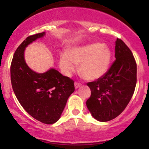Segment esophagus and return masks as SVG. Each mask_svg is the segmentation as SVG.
I'll list each match as a JSON object with an SVG mask.
<instances>
[{
	"mask_svg": "<svg viewBox=\"0 0 149 149\" xmlns=\"http://www.w3.org/2000/svg\"><path fill=\"white\" fill-rule=\"evenodd\" d=\"M74 85H75V88H79V87H80L81 86V84L79 83V82H76H76H75Z\"/></svg>",
	"mask_w": 149,
	"mask_h": 149,
	"instance_id": "esophagus-1",
	"label": "esophagus"
}]
</instances>
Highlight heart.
Returning <instances> with one entry per match:
<instances>
[{
    "mask_svg": "<svg viewBox=\"0 0 149 149\" xmlns=\"http://www.w3.org/2000/svg\"><path fill=\"white\" fill-rule=\"evenodd\" d=\"M112 60L109 48L101 43H93L76 47L61 55L60 68L63 73L70 76L79 64V71L87 80H97L107 72Z\"/></svg>",
    "mask_w": 149,
    "mask_h": 149,
    "instance_id": "1",
    "label": "heart"
}]
</instances>
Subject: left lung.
Listing matches in <instances>:
<instances>
[{
  "mask_svg": "<svg viewBox=\"0 0 149 149\" xmlns=\"http://www.w3.org/2000/svg\"><path fill=\"white\" fill-rule=\"evenodd\" d=\"M115 60L106 73L87 83L91 97L86 106L91 115L101 122L120 115L130 102L137 82V65L131 50L120 39L115 42Z\"/></svg>",
  "mask_w": 149,
  "mask_h": 149,
  "instance_id": "obj_1",
  "label": "left lung"
}]
</instances>
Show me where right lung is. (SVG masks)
Here are the masks:
<instances>
[{
    "label": "right lung",
    "mask_w": 149,
    "mask_h": 149,
    "mask_svg": "<svg viewBox=\"0 0 149 149\" xmlns=\"http://www.w3.org/2000/svg\"><path fill=\"white\" fill-rule=\"evenodd\" d=\"M45 34L29 36L18 47L10 64V80L13 92L24 109L38 121L53 124L60 119L68 99L75 91L74 81L54 68L37 73L26 65L25 48Z\"/></svg>",
    "instance_id": "1"
}]
</instances>
